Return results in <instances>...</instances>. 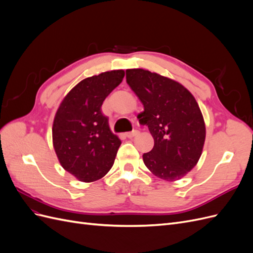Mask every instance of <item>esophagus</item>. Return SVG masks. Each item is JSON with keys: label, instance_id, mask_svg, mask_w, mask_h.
<instances>
[{"label": "esophagus", "instance_id": "1", "mask_svg": "<svg viewBox=\"0 0 253 253\" xmlns=\"http://www.w3.org/2000/svg\"><path fill=\"white\" fill-rule=\"evenodd\" d=\"M137 135H139V131H137V129H135V131H133V132L126 133V137H127V138H133V137H135V136H137Z\"/></svg>", "mask_w": 253, "mask_h": 253}]
</instances>
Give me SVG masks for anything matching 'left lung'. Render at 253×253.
Returning <instances> with one entry per match:
<instances>
[{
    "mask_svg": "<svg viewBox=\"0 0 253 253\" xmlns=\"http://www.w3.org/2000/svg\"><path fill=\"white\" fill-rule=\"evenodd\" d=\"M126 82L143 104L138 115L154 139L142 155L145 167L157 177L175 181L200 160L206 126L194 96L179 82L143 68L126 70Z\"/></svg>",
    "mask_w": 253,
    "mask_h": 253,
    "instance_id": "8db88e82",
    "label": "left lung"
}]
</instances>
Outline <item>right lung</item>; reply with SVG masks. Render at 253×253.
Masks as SVG:
<instances>
[{"label": "right lung", "instance_id": "1", "mask_svg": "<svg viewBox=\"0 0 253 253\" xmlns=\"http://www.w3.org/2000/svg\"><path fill=\"white\" fill-rule=\"evenodd\" d=\"M124 77V70H114L83 79L57 110L53 149L63 169L80 181L100 179L114 165L121 140L112 133L101 105Z\"/></svg>", "mask_w": 253, "mask_h": 253}]
</instances>
